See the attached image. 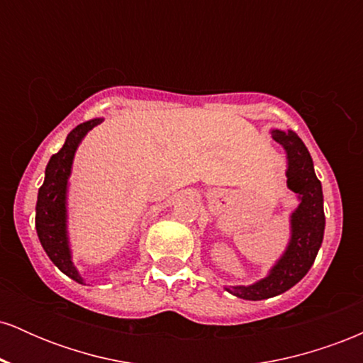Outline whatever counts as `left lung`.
I'll return each instance as SVG.
<instances>
[{
  "label": "left lung",
  "instance_id": "8db88e82",
  "mask_svg": "<svg viewBox=\"0 0 363 363\" xmlns=\"http://www.w3.org/2000/svg\"><path fill=\"white\" fill-rule=\"evenodd\" d=\"M273 140L286 150L289 170L286 186L301 198L291 213V239L286 252L261 281L249 286H227L230 294L245 301H262L283 294L306 277L323 244L324 210L323 187L315 177L312 157L303 141L294 131H273Z\"/></svg>",
  "mask_w": 363,
  "mask_h": 363
}]
</instances>
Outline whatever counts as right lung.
<instances>
[{
    "label": "right lung",
    "mask_w": 363,
    "mask_h": 363,
    "mask_svg": "<svg viewBox=\"0 0 363 363\" xmlns=\"http://www.w3.org/2000/svg\"><path fill=\"white\" fill-rule=\"evenodd\" d=\"M102 119H91L78 124L66 138L65 145L54 153L45 167L44 184L39 187L35 206V228L45 254L62 273L74 281L83 283L72 262V254L66 237V187L72 172V164L77 147L91 128L101 124Z\"/></svg>",
    "instance_id": "right-lung-1"
}]
</instances>
